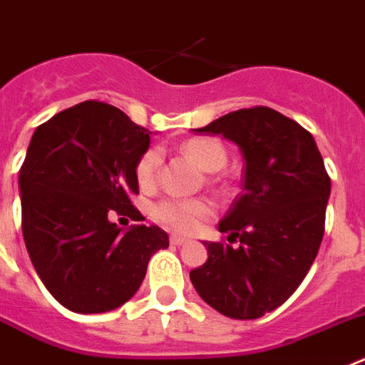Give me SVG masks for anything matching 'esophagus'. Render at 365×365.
<instances>
[{
	"instance_id": "34e87169",
	"label": "esophagus",
	"mask_w": 365,
	"mask_h": 365,
	"mask_svg": "<svg viewBox=\"0 0 365 365\" xmlns=\"http://www.w3.org/2000/svg\"><path fill=\"white\" fill-rule=\"evenodd\" d=\"M189 242V239H185V237H180V235H170V244H174V246H183V244Z\"/></svg>"
}]
</instances>
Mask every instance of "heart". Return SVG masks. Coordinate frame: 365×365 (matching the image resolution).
I'll return each mask as SVG.
<instances>
[{"instance_id": "b5f03b06", "label": "heart", "mask_w": 365, "mask_h": 365, "mask_svg": "<svg viewBox=\"0 0 365 365\" xmlns=\"http://www.w3.org/2000/svg\"><path fill=\"white\" fill-rule=\"evenodd\" d=\"M182 150L187 158H191L198 167L204 170H218L226 165V150L218 141L207 138L189 139L182 145ZM163 154L160 148H148L143 156L139 158L135 167V176L141 187H150L156 180ZM156 218L176 231H192L200 224V220L213 213L211 204L205 200H163L156 207Z\"/></svg>"}]
</instances>
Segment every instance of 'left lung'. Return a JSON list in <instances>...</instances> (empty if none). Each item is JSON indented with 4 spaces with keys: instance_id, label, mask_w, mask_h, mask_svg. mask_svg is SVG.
Masks as SVG:
<instances>
[{
    "instance_id": "1",
    "label": "left lung",
    "mask_w": 365,
    "mask_h": 365,
    "mask_svg": "<svg viewBox=\"0 0 365 365\" xmlns=\"http://www.w3.org/2000/svg\"><path fill=\"white\" fill-rule=\"evenodd\" d=\"M195 132L239 147L244 187L218 224L240 244L204 242L207 261L189 277L220 314L261 318L296 292L314 262L331 178L310 132L272 108L237 110Z\"/></svg>"
}]
</instances>
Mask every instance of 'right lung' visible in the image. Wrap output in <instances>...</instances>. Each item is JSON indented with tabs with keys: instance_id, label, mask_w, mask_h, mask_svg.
Instances as JSON below:
<instances>
[{
	"instance_id": "right-lung-1",
	"label": "right lung",
	"mask_w": 365,
	"mask_h": 365,
	"mask_svg": "<svg viewBox=\"0 0 365 365\" xmlns=\"http://www.w3.org/2000/svg\"><path fill=\"white\" fill-rule=\"evenodd\" d=\"M147 128L119 108L86 101L34 130L20 169L21 231L34 270L49 294L78 314L108 312L143 283L150 257L169 248L158 226L117 227L110 215L138 209L139 158Z\"/></svg>"
}]
</instances>
